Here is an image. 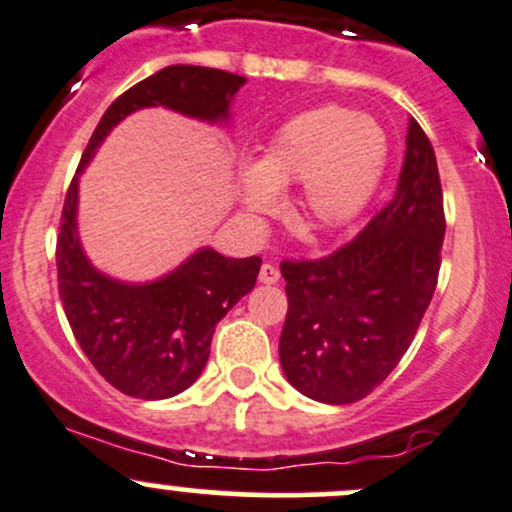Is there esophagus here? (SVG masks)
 Here are the masks:
<instances>
[{
	"mask_svg": "<svg viewBox=\"0 0 512 512\" xmlns=\"http://www.w3.org/2000/svg\"><path fill=\"white\" fill-rule=\"evenodd\" d=\"M260 282L262 284H277L279 282V269L274 265H269V262H265V265L260 267Z\"/></svg>",
	"mask_w": 512,
	"mask_h": 512,
	"instance_id": "esophagus-1",
	"label": "esophagus"
}]
</instances>
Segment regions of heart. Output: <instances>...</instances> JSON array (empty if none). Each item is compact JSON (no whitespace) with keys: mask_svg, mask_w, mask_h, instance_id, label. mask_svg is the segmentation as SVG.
Returning a JSON list of instances; mask_svg holds the SVG:
<instances>
[{"mask_svg":"<svg viewBox=\"0 0 512 512\" xmlns=\"http://www.w3.org/2000/svg\"><path fill=\"white\" fill-rule=\"evenodd\" d=\"M389 160L386 131L372 116L318 106L274 133L255 165L238 172L240 199L252 213H272L279 189L301 182L299 206L318 230L350 226L369 206Z\"/></svg>","mask_w":512,"mask_h":512,"instance_id":"b5f03b06","label":"heart"}]
</instances>
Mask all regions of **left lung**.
Wrapping results in <instances>:
<instances>
[{
    "label": "left lung",
    "instance_id": "8db88e82",
    "mask_svg": "<svg viewBox=\"0 0 512 512\" xmlns=\"http://www.w3.org/2000/svg\"><path fill=\"white\" fill-rule=\"evenodd\" d=\"M445 211L435 150L408 121L396 194L352 243L313 262H282L289 313L279 362L296 391L355 403L393 372L428 311Z\"/></svg>",
    "mask_w": 512,
    "mask_h": 512
}]
</instances>
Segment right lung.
<instances>
[{"label": "right lung", "mask_w": 512, "mask_h": 512, "mask_svg": "<svg viewBox=\"0 0 512 512\" xmlns=\"http://www.w3.org/2000/svg\"><path fill=\"white\" fill-rule=\"evenodd\" d=\"M245 77L199 65H170L123 92L101 116L67 189L58 235V289L65 316L94 369L114 389L162 401L194 384L211 338L260 274V257H226L199 247L182 265L150 282H123L92 265L77 230L80 174L126 116L165 106L204 123H230V104Z\"/></svg>", "instance_id": "add662e5"}]
</instances>
